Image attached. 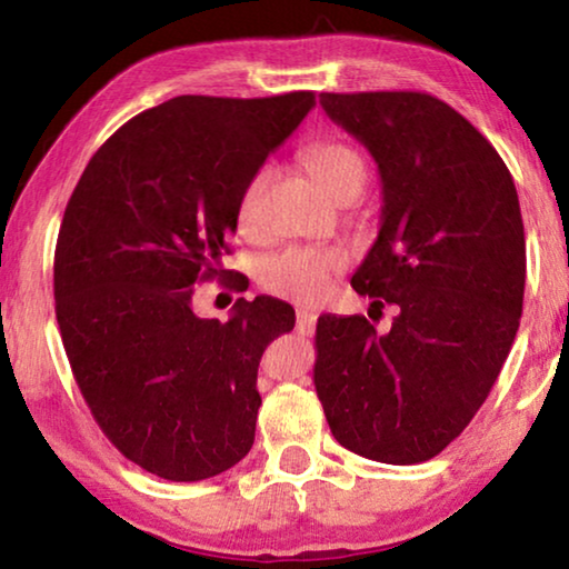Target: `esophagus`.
<instances>
[{
	"mask_svg": "<svg viewBox=\"0 0 569 569\" xmlns=\"http://www.w3.org/2000/svg\"><path fill=\"white\" fill-rule=\"evenodd\" d=\"M316 319H319V316H316L313 311H308V308H298V311H296V331L303 333V336L313 333Z\"/></svg>",
	"mask_w": 569,
	"mask_h": 569,
	"instance_id": "34e87169",
	"label": "esophagus"
}]
</instances>
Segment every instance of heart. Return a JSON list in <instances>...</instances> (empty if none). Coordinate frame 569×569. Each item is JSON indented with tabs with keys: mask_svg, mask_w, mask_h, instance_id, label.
<instances>
[{
	"mask_svg": "<svg viewBox=\"0 0 569 569\" xmlns=\"http://www.w3.org/2000/svg\"><path fill=\"white\" fill-rule=\"evenodd\" d=\"M303 162L319 188L333 200L346 190H363L366 166L359 152L343 142L323 140L303 150ZM271 172L256 170L248 180L238 203V230L253 236L261 223V203ZM343 268V256L331 248L291 246L268 256L261 263V283L271 291L296 303H316L329 291L331 278Z\"/></svg>",
	"mask_w": 569,
	"mask_h": 569,
	"instance_id": "obj_1",
	"label": "heart"
}]
</instances>
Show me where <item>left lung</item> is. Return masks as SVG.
Listing matches in <instances>:
<instances>
[{
  "mask_svg": "<svg viewBox=\"0 0 569 569\" xmlns=\"http://www.w3.org/2000/svg\"><path fill=\"white\" fill-rule=\"evenodd\" d=\"M321 108L377 160L381 228L351 286L371 313L321 316L313 383L341 447L419 465L465 431L519 329L525 226L505 160L427 92H321Z\"/></svg>",
  "mask_w": 569,
  "mask_h": 569,
  "instance_id": "obj_1",
  "label": "left lung"
}]
</instances>
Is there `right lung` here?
Returning a JSON list of instances; mask_svg holds the SVG:
<instances>
[{"instance_id": "add662e5", "label": "right lung", "mask_w": 569, "mask_h": 569, "mask_svg": "<svg viewBox=\"0 0 569 569\" xmlns=\"http://www.w3.org/2000/svg\"><path fill=\"white\" fill-rule=\"evenodd\" d=\"M316 104L180 94L94 152L54 248V313L77 387L120 455L170 481L216 477L256 439L266 346L293 308L238 298L226 323L192 288L230 253L243 188Z\"/></svg>"}]
</instances>
